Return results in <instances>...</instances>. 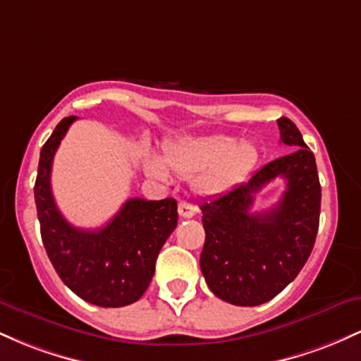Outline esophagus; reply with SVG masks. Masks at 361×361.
<instances>
[{"mask_svg":"<svg viewBox=\"0 0 361 361\" xmlns=\"http://www.w3.org/2000/svg\"><path fill=\"white\" fill-rule=\"evenodd\" d=\"M178 214L183 219H192L195 215V207L192 204H188V202L181 200L180 205H178Z\"/></svg>","mask_w":361,"mask_h":361,"instance_id":"obj_1","label":"esophagus"}]
</instances>
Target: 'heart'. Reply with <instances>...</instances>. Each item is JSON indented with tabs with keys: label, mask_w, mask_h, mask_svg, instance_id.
I'll return each mask as SVG.
<instances>
[{
	"label": "heart",
	"mask_w": 361,
	"mask_h": 361,
	"mask_svg": "<svg viewBox=\"0 0 361 361\" xmlns=\"http://www.w3.org/2000/svg\"><path fill=\"white\" fill-rule=\"evenodd\" d=\"M164 157L152 151L144 152L149 176L159 181L171 180L173 171L181 176H195V192L204 197H217L229 192L251 173L258 161V147L247 139L235 140L233 135L210 134L188 135L166 146Z\"/></svg>",
	"instance_id": "1"
}]
</instances>
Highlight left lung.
Returning a JSON list of instances; mask_svg holds the SVG:
<instances>
[{"label":"left lung","instance_id":"1","mask_svg":"<svg viewBox=\"0 0 361 361\" xmlns=\"http://www.w3.org/2000/svg\"><path fill=\"white\" fill-rule=\"evenodd\" d=\"M279 128L280 140L292 152L200 205L205 229L200 270L219 299L243 307L271 300L295 280L319 229L316 157L292 120L279 118ZM275 177L288 183L281 202L270 211L251 214L254 195Z\"/></svg>","mask_w":361,"mask_h":361}]
</instances>
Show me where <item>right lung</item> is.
<instances>
[{"label": "right lung", "mask_w": 361, "mask_h": 361, "mask_svg": "<svg viewBox=\"0 0 361 361\" xmlns=\"http://www.w3.org/2000/svg\"><path fill=\"white\" fill-rule=\"evenodd\" d=\"M76 117H66L40 151L34 186L45 251L57 275L90 304L123 307L144 295L161 247L178 224L175 198H130L100 229H78L59 212L51 188L52 159Z\"/></svg>", "instance_id": "obj_1"}]
</instances>
